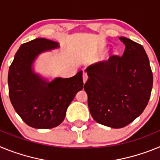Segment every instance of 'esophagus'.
<instances>
[{"label":"esophagus","instance_id":"34e87169","mask_svg":"<svg viewBox=\"0 0 160 160\" xmlns=\"http://www.w3.org/2000/svg\"><path fill=\"white\" fill-rule=\"evenodd\" d=\"M82 78H83V82H86L87 80V78H88V76H87V74L86 73H83L82 74Z\"/></svg>","mask_w":160,"mask_h":160}]
</instances>
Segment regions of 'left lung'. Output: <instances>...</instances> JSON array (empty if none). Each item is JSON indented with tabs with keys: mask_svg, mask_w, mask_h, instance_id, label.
I'll return each instance as SVG.
<instances>
[{
	"mask_svg": "<svg viewBox=\"0 0 160 160\" xmlns=\"http://www.w3.org/2000/svg\"><path fill=\"white\" fill-rule=\"evenodd\" d=\"M119 39L125 45L122 57L112 55L107 61L88 66L89 78L84 85L91 116L112 128H124L142 114L153 86L142 46L125 37Z\"/></svg>",
	"mask_w": 160,
	"mask_h": 160,
	"instance_id": "8db88e82",
	"label": "left lung"
}]
</instances>
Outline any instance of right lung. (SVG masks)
I'll return each instance as SVG.
<instances>
[{"label": "right lung", "instance_id": "1", "mask_svg": "<svg viewBox=\"0 0 160 160\" xmlns=\"http://www.w3.org/2000/svg\"><path fill=\"white\" fill-rule=\"evenodd\" d=\"M59 44L36 38L22 44L8 70V94L11 103L22 119L31 128L49 129L62 122L66 110L83 88L82 70L68 78L48 82L32 70L40 53L57 49Z\"/></svg>", "mask_w": 160, "mask_h": 160}]
</instances>
